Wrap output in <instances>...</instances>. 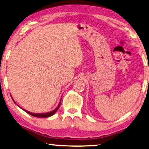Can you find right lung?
I'll list each match as a JSON object with an SVG mask.
<instances>
[{"label":"right lung","instance_id":"add662e5","mask_svg":"<svg viewBox=\"0 0 149 149\" xmlns=\"http://www.w3.org/2000/svg\"><path fill=\"white\" fill-rule=\"evenodd\" d=\"M13 100L14 101V102H15V103L16 104V102H15V100H13ZM61 102V100L60 101V102H59L58 107H57L55 109L53 110V111H52L49 112V113H38V114H37V113H31V112H29V111H26V110H24V109H22V110H23V111H24L25 112H26V113H27L29 114H31V115L33 116H35V117H38V118H47V117H49V116H52L54 113H56V112L57 111V110L58 109L59 107H60ZM18 106H19V105H18ZM20 109H22V108H20Z\"/></svg>","mask_w":149,"mask_h":149}]
</instances>
